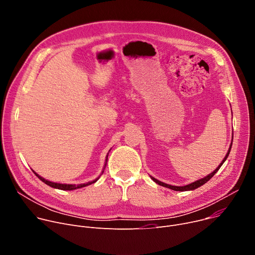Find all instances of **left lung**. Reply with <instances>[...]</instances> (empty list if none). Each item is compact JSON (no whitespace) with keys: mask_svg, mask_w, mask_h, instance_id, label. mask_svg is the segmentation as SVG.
<instances>
[{"mask_svg":"<svg viewBox=\"0 0 255 255\" xmlns=\"http://www.w3.org/2000/svg\"><path fill=\"white\" fill-rule=\"evenodd\" d=\"M231 147H232V143H231V145H230V148H229V150H228V152H227V154H226V156L224 157V159H223V161L222 163L219 165V167L212 173V174H208L206 177H204V178H202V179H199V180H197V181H195V182H193V183H191V184H188V185H185V186H173V185H169V184H166V183H164V182H160V181H158V180H156L155 178H153V177H151L150 176V178L156 183V184H158V185H160V186H164V187H167V188H170V189H172V190H175V191H188V190H194V189H196V188H198V187H200V186H202L203 184H205L208 180H211L213 177H214V175L220 170V168L222 167V165L225 163V160L227 159V157H228V155H229V153H230V151H231Z\"/></svg>","mask_w":255,"mask_h":255,"instance_id":"8db88e82","label":"left lung"}]
</instances>
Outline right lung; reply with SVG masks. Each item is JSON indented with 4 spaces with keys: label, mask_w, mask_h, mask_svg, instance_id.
Segmentation results:
<instances>
[{
    "label": "right lung",
    "mask_w": 255,
    "mask_h": 255,
    "mask_svg": "<svg viewBox=\"0 0 255 255\" xmlns=\"http://www.w3.org/2000/svg\"><path fill=\"white\" fill-rule=\"evenodd\" d=\"M108 154H109V153H108ZM108 154H107V157H106V163H105L104 170H105V168H106V166H107ZM104 170H103V172H102V174H101V175H103ZM33 173H34V174H35V176H37V177H38V179H39V180H41L43 183H45L47 185H49V186H51V187H53V188L61 189V190H75V189H78V188H82V187L88 186V185H90V184H92V183H96V182L100 179V177H101V176H99L97 179L92 180V181H90V182L83 183V184H77V185H76V184H62V183H55V182H51V181H49V180H45L44 178L40 177V176H39L38 174H36L34 171H33Z\"/></svg>",
    "instance_id": "add662e5"
}]
</instances>
